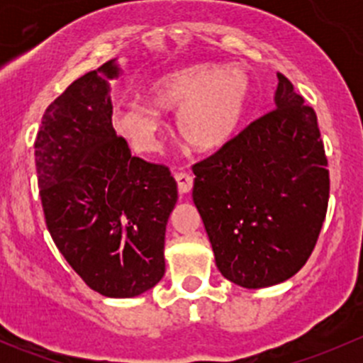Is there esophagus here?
<instances>
[{
  "mask_svg": "<svg viewBox=\"0 0 363 363\" xmlns=\"http://www.w3.org/2000/svg\"><path fill=\"white\" fill-rule=\"evenodd\" d=\"M175 181H177V188H179V193H181V195H186V193L191 191L193 177L189 174L179 172V174H175Z\"/></svg>",
  "mask_w": 363,
  "mask_h": 363,
  "instance_id": "34e87169",
  "label": "esophagus"
}]
</instances>
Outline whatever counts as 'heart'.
I'll list each match as a JSON object with an SVG mask.
<instances>
[{
  "label": "heart",
  "mask_w": 363,
  "mask_h": 363,
  "mask_svg": "<svg viewBox=\"0 0 363 363\" xmlns=\"http://www.w3.org/2000/svg\"><path fill=\"white\" fill-rule=\"evenodd\" d=\"M250 82L237 68L196 65L168 73L147 91V104L121 105L113 126L142 152L160 147V112L177 111L182 140L196 151H212L232 138L246 111Z\"/></svg>",
  "instance_id": "1"
}]
</instances>
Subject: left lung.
<instances>
[{
	"instance_id": "8db88e82",
	"label": "left lung",
	"mask_w": 363,
	"mask_h": 363,
	"mask_svg": "<svg viewBox=\"0 0 363 363\" xmlns=\"http://www.w3.org/2000/svg\"><path fill=\"white\" fill-rule=\"evenodd\" d=\"M276 108L193 164L199 208L219 272L242 288L295 276L316 246L330 179L316 112L277 73Z\"/></svg>"
}]
</instances>
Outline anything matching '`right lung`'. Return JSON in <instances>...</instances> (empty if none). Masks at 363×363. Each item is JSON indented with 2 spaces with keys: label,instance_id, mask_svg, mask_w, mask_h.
I'll return each instance as SVG.
<instances>
[{
  "label": "right lung",
  "instance_id": "1",
  "mask_svg": "<svg viewBox=\"0 0 363 363\" xmlns=\"http://www.w3.org/2000/svg\"><path fill=\"white\" fill-rule=\"evenodd\" d=\"M116 60L86 73L47 107L35 140L40 199L61 255L91 290L131 298L164 274V232L177 182L131 156L112 126Z\"/></svg>",
  "mask_w": 363,
  "mask_h": 363
}]
</instances>
